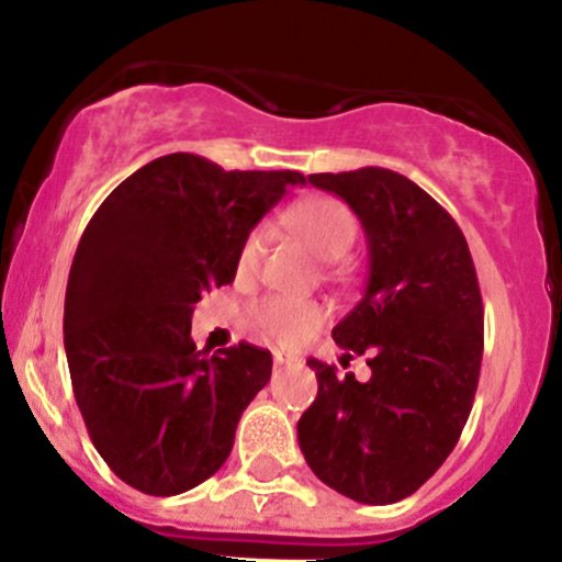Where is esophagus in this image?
Listing matches in <instances>:
<instances>
[{"mask_svg": "<svg viewBox=\"0 0 562 562\" xmlns=\"http://www.w3.org/2000/svg\"><path fill=\"white\" fill-rule=\"evenodd\" d=\"M271 359H274V364L277 367H285V364H299V356H291V353H285V350H274V353H271Z\"/></svg>", "mask_w": 562, "mask_h": 562, "instance_id": "esophagus-1", "label": "esophagus"}]
</instances>
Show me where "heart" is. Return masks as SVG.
<instances>
[{"label":"heart","instance_id":"b5f03b06","mask_svg":"<svg viewBox=\"0 0 562 562\" xmlns=\"http://www.w3.org/2000/svg\"><path fill=\"white\" fill-rule=\"evenodd\" d=\"M282 225L302 241L315 258L339 260L350 247H353L359 225H356L353 212L342 201L328 195H310L296 201L282 214ZM263 258V234L249 231L239 247V274H252ZM255 328L263 337L274 339L280 345H296L315 331L317 323L323 321V310L313 302H299V299L285 296H266L252 304L249 310Z\"/></svg>","mask_w":562,"mask_h":562}]
</instances>
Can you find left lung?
<instances>
[{"label":"left lung","instance_id":"obj_1","mask_svg":"<svg viewBox=\"0 0 562 562\" xmlns=\"http://www.w3.org/2000/svg\"><path fill=\"white\" fill-rule=\"evenodd\" d=\"M342 198L370 249L361 302L334 326L348 359L370 356L367 383L310 359L317 396L299 446L323 484L367 506L413 495L454 451L479 386L484 307L451 214L389 168L310 173Z\"/></svg>","mask_w":562,"mask_h":562}]
</instances>
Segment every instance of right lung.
<instances>
[{"label": "right lung", "instance_id": "right-lung-1", "mask_svg": "<svg viewBox=\"0 0 562 562\" xmlns=\"http://www.w3.org/2000/svg\"><path fill=\"white\" fill-rule=\"evenodd\" d=\"M293 184L304 176L176 151L127 176L89 220L67 280L65 353L89 438L124 484L179 495L228 459L271 353L198 350L192 310L234 282L245 236Z\"/></svg>", "mask_w": 562, "mask_h": 562}]
</instances>
